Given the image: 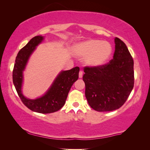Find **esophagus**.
Masks as SVG:
<instances>
[{"instance_id": "obj_1", "label": "esophagus", "mask_w": 150, "mask_h": 150, "mask_svg": "<svg viewBox=\"0 0 150 150\" xmlns=\"http://www.w3.org/2000/svg\"><path fill=\"white\" fill-rule=\"evenodd\" d=\"M83 71H79V77L80 78H81L83 77Z\"/></svg>"}]
</instances>
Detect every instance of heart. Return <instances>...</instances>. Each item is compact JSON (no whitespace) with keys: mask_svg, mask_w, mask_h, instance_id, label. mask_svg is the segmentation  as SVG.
<instances>
[{"mask_svg":"<svg viewBox=\"0 0 150 150\" xmlns=\"http://www.w3.org/2000/svg\"><path fill=\"white\" fill-rule=\"evenodd\" d=\"M112 51L111 45L106 41L91 39L76 44L74 52L79 58L92 67H98L108 60Z\"/></svg>","mask_w":150,"mask_h":150,"instance_id":"b5f03b06","label":"heart"}]
</instances>
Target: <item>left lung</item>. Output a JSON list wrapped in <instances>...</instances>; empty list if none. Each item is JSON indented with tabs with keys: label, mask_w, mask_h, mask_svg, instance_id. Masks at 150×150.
I'll use <instances>...</instances> for the list:
<instances>
[{
	"label": "left lung",
	"mask_w": 150,
	"mask_h": 150,
	"mask_svg": "<svg viewBox=\"0 0 150 150\" xmlns=\"http://www.w3.org/2000/svg\"><path fill=\"white\" fill-rule=\"evenodd\" d=\"M115 44L114 57L108 63L98 67H84L86 98L98 112L121 107L134 88V59L121 39L115 37Z\"/></svg>",
	"instance_id": "8db88e82"
}]
</instances>
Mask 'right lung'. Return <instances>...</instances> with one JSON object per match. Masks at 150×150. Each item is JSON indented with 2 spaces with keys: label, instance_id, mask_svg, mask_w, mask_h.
I'll use <instances>...</instances> for the list:
<instances>
[{
  "label": "right lung",
  "instance_id": "1",
  "mask_svg": "<svg viewBox=\"0 0 150 150\" xmlns=\"http://www.w3.org/2000/svg\"><path fill=\"white\" fill-rule=\"evenodd\" d=\"M44 37L36 36L31 39L18 52L13 70V81L19 98L25 106L33 112L41 114H49L60 110L65 105L69 92L73 83L78 80L79 68L76 67L71 70L62 71L56 78L51 88L42 97L36 99H29L22 94L23 81L22 72L25 69L30 55Z\"/></svg>",
  "mask_w": 150,
  "mask_h": 150
}]
</instances>
